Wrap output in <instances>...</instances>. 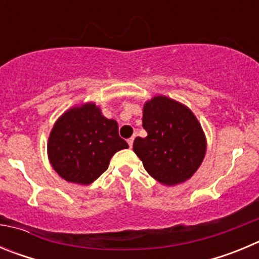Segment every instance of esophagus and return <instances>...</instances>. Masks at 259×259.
<instances>
[{"mask_svg": "<svg viewBox=\"0 0 259 259\" xmlns=\"http://www.w3.org/2000/svg\"><path fill=\"white\" fill-rule=\"evenodd\" d=\"M134 140H135V137H131V139H128V140H127L130 148H132V145H134Z\"/></svg>", "mask_w": 259, "mask_h": 259, "instance_id": "obj_1", "label": "esophagus"}]
</instances>
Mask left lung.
Here are the masks:
<instances>
[{"mask_svg": "<svg viewBox=\"0 0 259 259\" xmlns=\"http://www.w3.org/2000/svg\"><path fill=\"white\" fill-rule=\"evenodd\" d=\"M143 127L148 136L135 139L134 152L146 172L168 187L191 179L206 154V136L192 110L154 96L144 104Z\"/></svg>", "mask_w": 259, "mask_h": 259, "instance_id": "obj_1", "label": "left lung"}]
</instances>
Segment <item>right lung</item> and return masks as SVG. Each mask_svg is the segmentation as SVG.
Masks as SVG:
<instances>
[{
  "label": "right lung",
  "mask_w": 259,
  "mask_h": 259,
  "mask_svg": "<svg viewBox=\"0 0 259 259\" xmlns=\"http://www.w3.org/2000/svg\"><path fill=\"white\" fill-rule=\"evenodd\" d=\"M127 148L116 120L105 118L95 102H85L57 119L48 140V158L62 179L91 184L107 170L111 157Z\"/></svg>",
  "instance_id": "right-lung-1"
}]
</instances>
